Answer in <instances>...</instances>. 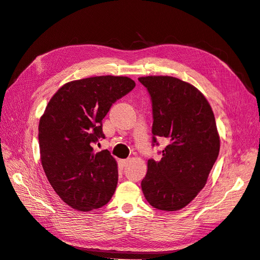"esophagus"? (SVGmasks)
Segmentation results:
<instances>
[{
	"instance_id": "esophagus-1",
	"label": "esophagus",
	"mask_w": 260,
	"mask_h": 260,
	"mask_svg": "<svg viewBox=\"0 0 260 260\" xmlns=\"http://www.w3.org/2000/svg\"><path fill=\"white\" fill-rule=\"evenodd\" d=\"M130 161V158H127V159H120L119 160V164L121 165V166H125V165H128V162Z\"/></svg>"
}]
</instances>
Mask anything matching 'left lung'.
<instances>
[{
  "label": "left lung",
  "instance_id": "left-lung-1",
  "mask_svg": "<svg viewBox=\"0 0 260 260\" xmlns=\"http://www.w3.org/2000/svg\"><path fill=\"white\" fill-rule=\"evenodd\" d=\"M139 81L152 100L153 143L157 137L169 142L159 161L148 159L141 186L154 208L180 210L205 186L217 160L220 138L215 116L203 93L178 78L146 76Z\"/></svg>",
  "mask_w": 260,
  "mask_h": 260
}]
</instances>
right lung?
<instances>
[{
  "instance_id": "obj_1",
  "label": "right lung",
  "mask_w": 260,
  "mask_h": 260,
  "mask_svg": "<svg viewBox=\"0 0 260 260\" xmlns=\"http://www.w3.org/2000/svg\"><path fill=\"white\" fill-rule=\"evenodd\" d=\"M136 86L128 77L98 76L65 83L39 122L41 164L50 184L68 206L80 211L111 201L118 182L117 161L93 144L105 136L102 120L117 100Z\"/></svg>"
}]
</instances>
